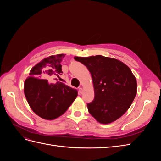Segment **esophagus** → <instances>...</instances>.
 I'll use <instances>...</instances> for the list:
<instances>
[{
  "instance_id": "esophagus-1",
  "label": "esophagus",
  "mask_w": 161,
  "mask_h": 161,
  "mask_svg": "<svg viewBox=\"0 0 161 161\" xmlns=\"http://www.w3.org/2000/svg\"><path fill=\"white\" fill-rule=\"evenodd\" d=\"M79 92L80 94H82V92H83V91H82V89L81 88V87H80V88H79Z\"/></svg>"
}]
</instances>
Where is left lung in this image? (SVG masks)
I'll return each instance as SVG.
<instances>
[{
    "mask_svg": "<svg viewBox=\"0 0 161 161\" xmlns=\"http://www.w3.org/2000/svg\"><path fill=\"white\" fill-rule=\"evenodd\" d=\"M75 59L86 66L91 74L95 98L87 103L91 115L103 124L119 118L132 103L137 92V82L130 68L101 55Z\"/></svg>",
    "mask_w": 161,
    "mask_h": 161,
    "instance_id": "1",
    "label": "left lung"
}]
</instances>
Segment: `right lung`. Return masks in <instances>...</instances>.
<instances>
[{"label": "right lung", "mask_w": 161, "mask_h": 161, "mask_svg": "<svg viewBox=\"0 0 161 161\" xmlns=\"http://www.w3.org/2000/svg\"><path fill=\"white\" fill-rule=\"evenodd\" d=\"M64 54L50 56L33 67L25 81L24 92L29 105L42 118L54 119L65 113L78 95L76 89L63 82L49 83L39 78L62 75L61 62Z\"/></svg>", "instance_id": "obj_1"}]
</instances>
